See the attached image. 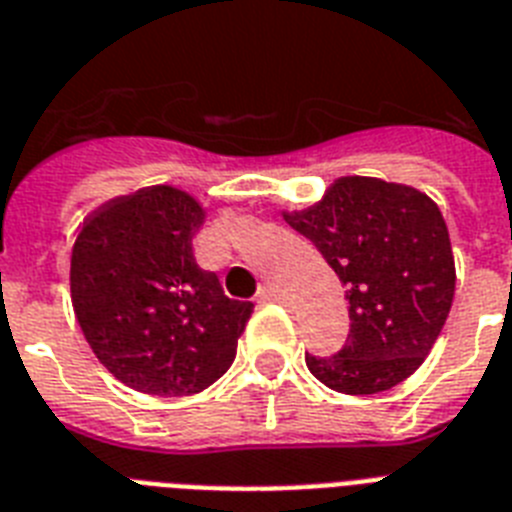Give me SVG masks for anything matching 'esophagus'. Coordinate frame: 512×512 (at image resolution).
<instances>
[{
  "label": "esophagus",
  "instance_id": "34e87169",
  "mask_svg": "<svg viewBox=\"0 0 512 512\" xmlns=\"http://www.w3.org/2000/svg\"><path fill=\"white\" fill-rule=\"evenodd\" d=\"M257 297H260L263 303H281V300H284L281 289H276L273 284H263V287H260V292H257Z\"/></svg>",
  "mask_w": 512,
  "mask_h": 512
}]
</instances>
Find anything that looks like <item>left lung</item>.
Segmentation results:
<instances>
[{"label":"left lung","mask_w":512,"mask_h":512,"mask_svg":"<svg viewBox=\"0 0 512 512\" xmlns=\"http://www.w3.org/2000/svg\"><path fill=\"white\" fill-rule=\"evenodd\" d=\"M316 244L348 300V340L332 356L305 353L316 380L348 396L404 382L452 311L454 255L441 209L409 185L340 177L324 199L284 215Z\"/></svg>","instance_id":"1"}]
</instances>
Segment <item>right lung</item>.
Here are the masks:
<instances>
[{
  "instance_id": "right-lung-1",
  "label": "right lung",
  "mask_w": 512,
  "mask_h": 512,
  "mask_svg": "<svg viewBox=\"0 0 512 512\" xmlns=\"http://www.w3.org/2000/svg\"><path fill=\"white\" fill-rule=\"evenodd\" d=\"M204 209L154 185L103 204L71 252L76 321L98 361L151 396H191L220 380L252 316L193 257Z\"/></svg>"
}]
</instances>
